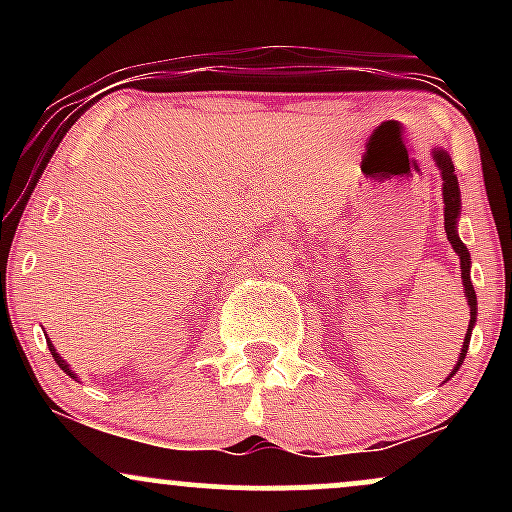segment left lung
I'll return each mask as SVG.
<instances>
[{
	"label": "left lung",
	"mask_w": 512,
	"mask_h": 512,
	"mask_svg": "<svg viewBox=\"0 0 512 512\" xmlns=\"http://www.w3.org/2000/svg\"><path fill=\"white\" fill-rule=\"evenodd\" d=\"M433 161H436V166L440 170V178H443V216H445V236H448L452 250L457 252V257H460V269H462V284H464V296H467V305H469V330L464 334V342H462V354L457 358V366L455 370L450 373L452 375L457 373V368L462 366L464 356H467V349H469V339H472V327L474 322H477V293H474V286H472V276H469V267H472V262H469V250L467 245L462 243L460 236H457V219H460V185H457V175H455V166H452L450 156L445 154L443 149H433Z\"/></svg>",
	"instance_id": "obj_1"
}]
</instances>
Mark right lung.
Instances as JSON below:
<instances>
[{
	"label": "right lung",
	"instance_id": "add662e5",
	"mask_svg": "<svg viewBox=\"0 0 512 512\" xmlns=\"http://www.w3.org/2000/svg\"><path fill=\"white\" fill-rule=\"evenodd\" d=\"M48 349H50V354H52V358H55V361H57V366H60L62 370H64V373H67V375H72V378H76V373H74V370L72 368H69V363L67 361H64V358L60 356V354H57V349H55V346H52V342H50V339H48Z\"/></svg>",
	"mask_w": 512,
	"mask_h": 512
}]
</instances>
